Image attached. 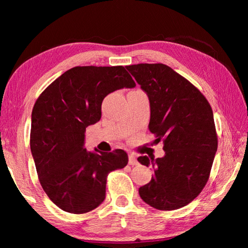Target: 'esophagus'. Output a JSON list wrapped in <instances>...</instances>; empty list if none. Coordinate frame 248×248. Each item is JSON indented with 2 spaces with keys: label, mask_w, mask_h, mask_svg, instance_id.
Returning a JSON list of instances; mask_svg holds the SVG:
<instances>
[{
  "label": "esophagus",
  "mask_w": 248,
  "mask_h": 248,
  "mask_svg": "<svg viewBox=\"0 0 248 248\" xmlns=\"http://www.w3.org/2000/svg\"><path fill=\"white\" fill-rule=\"evenodd\" d=\"M129 164L130 165H138V164H139V162H138L136 155L132 154V153L129 154Z\"/></svg>",
  "instance_id": "1"
}]
</instances>
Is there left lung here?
I'll return each instance as SVG.
<instances>
[{"label": "left lung", "mask_w": 248, "mask_h": 248, "mask_svg": "<svg viewBox=\"0 0 248 248\" xmlns=\"http://www.w3.org/2000/svg\"><path fill=\"white\" fill-rule=\"evenodd\" d=\"M149 97V130L163 157L139 156L154 175L139 188L142 200L158 210H176L191 202L208 182L217 149L211 106L200 91L177 72L162 63L127 66Z\"/></svg>", "instance_id": "1"}]
</instances>
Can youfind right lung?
<instances>
[{"mask_svg":"<svg viewBox=\"0 0 248 248\" xmlns=\"http://www.w3.org/2000/svg\"><path fill=\"white\" fill-rule=\"evenodd\" d=\"M136 83L124 66H75L53 81L31 112V151L41 187L63 211L90 212L105 200L107 175L128 164L124 150L89 152L85 131L102 117V103Z\"/></svg>","mask_w":248,"mask_h":248,"instance_id":"right-lung-1","label":"right lung"}]
</instances>
